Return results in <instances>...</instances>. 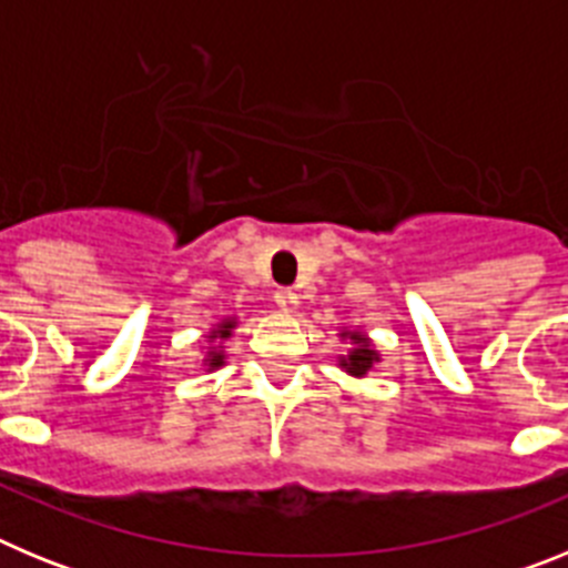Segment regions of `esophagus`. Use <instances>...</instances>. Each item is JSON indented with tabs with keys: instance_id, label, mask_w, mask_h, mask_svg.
Here are the masks:
<instances>
[{
	"instance_id": "34e87169",
	"label": "esophagus",
	"mask_w": 568,
	"mask_h": 568,
	"mask_svg": "<svg viewBox=\"0 0 568 568\" xmlns=\"http://www.w3.org/2000/svg\"><path fill=\"white\" fill-rule=\"evenodd\" d=\"M275 304H278L284 313H293V310L298 307V293H295V290H290V287H281L278 293H275Z\"/></svg>"
}]
</instances>
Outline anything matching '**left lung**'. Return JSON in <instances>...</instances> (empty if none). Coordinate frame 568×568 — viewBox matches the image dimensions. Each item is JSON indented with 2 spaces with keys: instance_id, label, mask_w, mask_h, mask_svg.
Returning <instances> with one entry per match:
<instances>
[{
  "instance_id": "left-lung-1",
  "label": "left lung",
  "mask_w": 568,
  "mask_h": 568,
  "mask_svg": "<svg viewBox=\"0 0 568 568\" xmlns=\"http://www.w3.org/2000/svg\"><path fill=\"white\" fill-rule=\"evenodd\" d=\"M341 338L349 341V353L341 355L338 366L344 373L355 375V378H364V375L381 361L378 349H375L373 341L366 338L364 333H358V329H341Z\"/></svg>"
}]
</instances>
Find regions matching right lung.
<instances>
[{"mask_svg": "<svg viewBox=\"0 0 568 568\" xmlns=\"http://www.w3.org/2000/svg\"><path fill=\"white\" fill-rule=\"evenodd\" d=\"M235 327H239V321L230 315V318H222L213 329H210L207 335H204V338L210 341V346H207V355H204L202 366H207V369H219V366H224V358H227V355H224V341L233 335Z\"/></svg>", "mask_w": 568, "mask_h": 568, "instance_id": "right-lung-1", "label": "right lung"}]
</instances>
